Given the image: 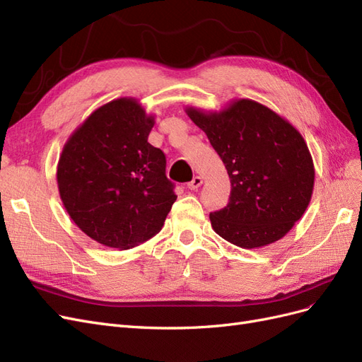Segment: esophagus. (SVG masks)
<instances>
[{
    "mask_svg": "<svg viewBox=\"0 0 362 362\" xmlns=\"http://www.w3.org/2000/svg\"><path fill=\"white\" fill-rule=\"evenodd\" d=\"M202 182H204V180H202V177H199V175H196V177H193V180L187 184V187L190 189V190H198L201 185H202Z\"/></svg>",
    "mask_w": 362,
    "mask_h": 362,
    "instance_id": "esophagus-1",
    "label": "esophagus"
}]
</instances>
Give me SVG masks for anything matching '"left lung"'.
Segmentation results:
<instances>
[{"label": "left lung", "instance_id": "left-lung-1", "mask_svg": "<svg viewBox=\"0 0 362 362\" xmlns=\"http://www.w3.org/2000/svg\"><path fill=\"white\" fill-rule=\"evenodd\" d=\"M210 140L231 180L229 202L210 214L214 233L243 249L278 242L310 205L314 163L287 119L240 98L218 112L185 107Z\"/></svg>", "mask_w": 362, "mask_h": 362}]
</instances>
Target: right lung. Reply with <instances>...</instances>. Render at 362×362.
Wrapping results in <instances>:
<instances>
[{
    "label": "right lung",
    "instance_id": "add662e5",
    "mask_svg": "<svg viewBox=\"0 0 362 362\" xmlns=\"http://www.w3.org/2000/svg\"><path fill=\"white\" fill-rule=\"evenodd\" d=\"M154 124L136 98H117L96 108L63 146L60 199L74 223L107 247L145 243L177 201L166 157L148 141Z\"/></svg>",
    "mask_w": 362,
    "mask_h": 362
}]
</instances>
